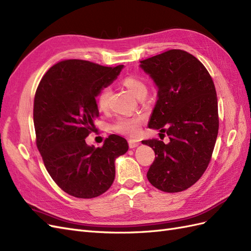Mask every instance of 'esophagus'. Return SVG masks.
Returning <instances> with one entry per match:
<instances>
[{
	"label": "esophagus",
	"instance_id": "obj_1",
	"mask_svg": "<svg viewBox=\"0 0 251 251\" xmlns=\"http://www.w3.org/2000/svg\"><path fill=\"white\" fill-rule=\"evenodd\" d=\"M140 144L139 140H136V139H130L128 140V146H130L131 149H134V148H137Z\"/></svg>",
	"mask_w": 251,
	"mask_h": 251
}]
</instances>
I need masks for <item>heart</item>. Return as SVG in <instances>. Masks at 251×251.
I'll return each mask as SVG.
<instances>
[{"mask_svg":"<svg viewBox=\"0 0 251 251\" xmlns=\"http://www.w3.org/2000/svg\"><path fill=\"white\" fill-rule=\"evenodd\" d=\"M124 85L131 91V93L136 97H139L143 94H147L148 88L144 81L135 75H130L124 79ZM111 96V88L109 86L102 87L96 96V102L100 109L107 108ZM143 123L142 115H134L121 117L117 121L115 130L121 134L134 136L139 132V128Z\"/></svg>","mask_w":251,"mask_h":251,"instance_id":"heart-1","label":"heart"}]
</instances>
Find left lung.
I'll use <instances>...</instances> for the list:
<instances>
[{"label":"left lung","mask_w":251,"mask_h":251,"mask_svg":"<svg viewBox=\"0 0 251 251\" xmlns=\"http://www.w3.org/2000/svg\"><path fill=\"white\" fill-rule=\"evenodd\" d=\"M139 67L158 90L149 127L170 138L169 143L142 140L156 156L147 177L162 192H182L201 178L215 148L219 117L214 81L199 59L179 49L141 60Z\"/></svg>","instance_id":"1"}]
</instances>
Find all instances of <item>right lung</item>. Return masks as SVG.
<instances>
[{
  "mask_svg": "<svg viewBox=\"0 0 251 251\" xmlns=\"http://www.w3.org/2000/svg\"><path fill=\"white\" fill-rule=\"evenodd\" d=\"M123 68L63 60L50 68L37 87L33 105L37 149L51 178L76 198L91 199L107 192L115 178V159L128 150L118 135L109 136L101 148L85 140L100 116L98 92Z\"/></svg>",
  "mask_w": 251,
  "mask_h": 251,
  "instance_id": "1",
  "label": "right lung"
}]
</instances>
